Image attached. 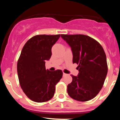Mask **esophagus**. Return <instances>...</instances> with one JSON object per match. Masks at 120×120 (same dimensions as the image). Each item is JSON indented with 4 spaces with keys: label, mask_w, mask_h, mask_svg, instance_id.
<instances>
[{
    "label": "esophagus",
    "mask_w": 120,
    "mask_h": 120,
    "mask_svg": "<svg viewBox=\"0 0 120 120\" xmlns=\"http://www.w3.org/2000/svg\"><path fill=\"white\" fill-rule=\"evenodd\" d=\"M67 75V74H66V73H63V76H66V75Z\"/></svg>",
    "instance_id": "1"
}]
</instances>
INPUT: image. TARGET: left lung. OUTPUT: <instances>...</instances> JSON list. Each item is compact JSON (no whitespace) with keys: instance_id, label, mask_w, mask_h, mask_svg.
Here are the masks:
<instances>
[{"instance_id":"obj_1","label":"left lung","mask_w":120,"mask_h":120,"mask_svg":"<svg viewBox=\"0 0 120 120\" xmlns=\"http://www.w3.org/2000/svg\"><path fill=\"white\" fill-rule=\"evenodd\" d=\"M61 37L71 47L73 63L78 65V75H71L72 82L67 86L68 95L77 101L92 99L101 90L108 72L105 52L99 43L87 35Z\"/></svg>"}]
</instances>
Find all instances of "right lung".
Returning <instances> with one entry per match:
<instances>
[{"label": "right lung", "mask_w": 120, "mask_h": 120, "mask_svg": "<svg viewBox=\"0 0 120 120\" xmlns=\"http://www.w3.org/2000/svg\"><path fill=\"white\" fill-rule=\"evenodd\" d=\"M57 35H37L27 41L17 62V73L21 89L30 100L37 103L49 101L55 85L63 77L61 70L46 69V60L52 55L51 49L60 38Z\"/></svg>", "instance_id": "right-lung-1"}]
</instances>
